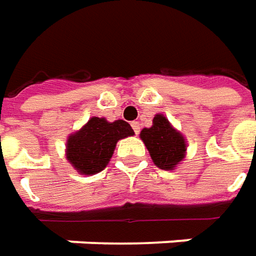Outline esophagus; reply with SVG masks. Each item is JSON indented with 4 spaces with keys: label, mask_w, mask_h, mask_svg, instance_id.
Segmentation results:
<instances>
[{
    "label": "esophagus",
    "mask_w": 256,
    "mask_h": 256,
    "mask_svg": "<svg viewBox=\"0 0 256 256\" xmlns=\"http://www.w3.org/2000/svg\"><path fill=\"white\" fill-rule=\"evenodd\" d=\"M132 128L134 130L136 134H138L140 133V123L138 122H132Z\"/></svg>",
    "instance_id": "obj_1"
}]
</instances>
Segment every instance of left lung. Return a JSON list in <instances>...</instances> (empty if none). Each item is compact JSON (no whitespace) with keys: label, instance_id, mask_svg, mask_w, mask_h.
<instances>
[{"label":"left lung","instance_id":"1","mask_svg":"<svg viewBox=\"0 0 256 256\" xmlns=\"http://www.w3.org/2000/svg\"><path fill=\"white\" fill-rule=\"evenodd\" d=\"M140 137L154 164L161 170H174L185 157L186 142L184 136L172 128L162 114H156L152 126L142 128Z\"/></svg>","mask_w":256,"mask_h":256}]
</instances>
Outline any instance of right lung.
<instances>
[{
  "label": "right lung",
  "instance_id": "1",
  "mask_svg": "<svg viewBox=\"0 0 256 256\" xmlns=\"http://www.w3.org/2000/svg\"><path fill=\"white\" fill-rule=\"evenodd\" d=\"M128 122L109 123L104 118H92L84 128L67 140V160L84 175L98 174L112 158L116 142L133 136Z\"/></svg>",
  "mask_w": 256,
  "mask_h": 256
}]
</instances>
